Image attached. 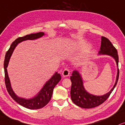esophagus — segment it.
Returning a JSON list of instances; mask_svg holds the SVG:
<instances>
[{"mask_svg": "<svg viewBox=\"0 0 125 125\" xmlns=\"http://www.w3.org/2000/svg\"><path fill=\"white\" fill-rule=\"evenodd\" d=\"M70 71L69 69H64L62 72V76L63 77H67V76H69L70 75Z\"/></svg>", "mask_w": 125, "mask_h": 125, "instance_id": "obj_1", "label": "esophagus"}]
</instances>
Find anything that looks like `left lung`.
<instances>
[{"mask_svg": "<svg viewBox=\"0 0 125 125\" xmlns=\"http://www.w3.org/2000/svg\"><path fill=\"white\" fill-rule=\"evenodd\" d=\"M99 54L108 55L112 56L115 59L117 66H118L119 57L118 51L110 41L105 37H101V43ZM119 72L118 69L116 80L115 85L111 91L104 95L97 96L92 95L87 92L83 86L82 78L79 72L76 70L73 71L72 76H70L72 82L70 95L72 101L77 106L83 108H92L102 104L108 98L116 85L119 79Z\"/></svg>", "mask_w": 125, "mask_h": 125, "instance_id": "8db88e82", "label": "left lung"}]
</instances>
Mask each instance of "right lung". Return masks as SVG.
Returning <instances> with one entry per match:
<instances>
[{
  "label": "right lung",
  "mask_w": 125,
  "mask_h": 125,
  "mask_svg": "<svg viewBox=\"0 0 125 125\" xmlns=\"http://www.w3.org/2000/svg\"><path fill=\"white\" fill-rule=\"evenodd\" d=\"M43 35H44V33L42 32H40L38 33H35V34H29V35H26L24 36V37H19L11 43L9 49L7 51L6 53L5 58H4V81H5V84L7 91H8L9 95L11 96L12 98L15 101L17 102L18 104H20L21 105L23 106L24 107H25L30 109H40V108H43V106H45L46 105L48 104L49 101L51 100V97H52L54 87H55V85L61 80V74L58 73V72H56L55 74L45 84L43 85V88L40 91L38 95H36L33 98L26 100V99H24L22 98L17 97L15 94V93L13 92V90H12L11 87V84H10L8 74H7V67L8 66L10 56H11L15 47L17 46L18 43L23 41L28 40H35V39L42 37Z\"/></svg>",
  "instance_id": "right-lung-1"
}]
</instances>
